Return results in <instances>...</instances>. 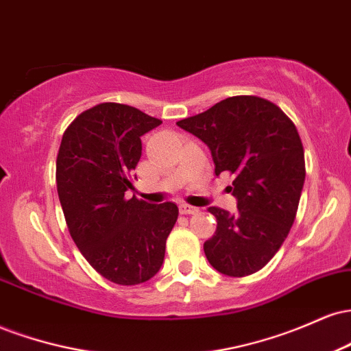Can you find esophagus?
<instances>
[{
	"instance_id": "esophagus-1",
	"label": "esophagus",
	"mask_w": 351,
	"mask_h": 351,
	"mask_svg": "<svg viewBox=\"0 0 351 351\" xmlns=\"http://www.w3.org/2000/svg\"><path fill=\"white\" fill-rule=\"evenodd\" d=\"M199 209L196 208V206H191V204H186V203H183V204H180V213L181 215H196V213H198Z\"/></svg>"
}]
</instances>
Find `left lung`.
Masks as SVG:
<instances>
[{
  "label": "left lung",
  "instance_id": "left-lung-1",
  "mask_svg": "<svg viewBox=\"0 0 351 351\" xmlns=\"http://www.w3.org/2000/svg\"><path fill=\"white\" fill-rule=\"evenodd\" d=\"M211 150L215 173L234 176L237 211L211 206L217 228L204 254L217 272L244 277L261 271L291 231L305 181L295 125L276 104L256 95L228 97L176 122Z\"/></svg>",
  "mask_w": 351,
  "mask_h": 351
}]
</instances>
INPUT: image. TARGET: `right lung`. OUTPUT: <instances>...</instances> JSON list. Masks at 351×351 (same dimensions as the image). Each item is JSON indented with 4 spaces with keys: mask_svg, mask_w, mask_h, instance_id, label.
<instances>
[{
    "mask_svg": "<svg viewBox=\"0 0 351 351\" xmlns=\"http://www.w3.org/2000/svg\"><path fill=\"white\" fill-rule=\"evenodd\" d=\"M160 123L135 107L104 102L75 117L60 142L56 183L67 229L87 263L114 284L152 279L178 219L175 203L125 196L134 189L140 136Z\"/></svg>",
    "mask_w": 351,
    "mask_h": 351,
    "instance_id": "obj_1",
    "label": "right lung"
}]
</instances>
